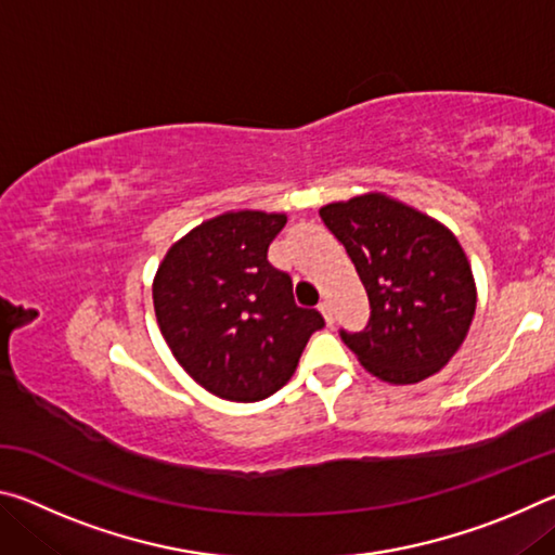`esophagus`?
I'll return each mask as SVG.
<instances>
[{
    "mask_svg": "<svg viewBox=\"0 0 555 555\" xmlns=\"http://www.w3.org/2000/svg\"><path fill=\"white\" fill-rule=\"evenodd\" d=\"M318 311L323 313V318H325V323H327V325H333V306H331V300H323V304L318 306Z\"/></svg>",
    "mask_w": 555,
    "mask_h": 555,
    "instance_id": "1",
    "label": "esophagus"
}]
</instances>
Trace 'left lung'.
Returning <instances> with one entry per match:
<instances>
[{"label":"left lung","mask_w":555,"mask_h":555,"mask_svg":"<svg viewBox=\"0 0 555 555\" xmlns=\"http://www.w3.org/2000/svg\"><path fill=\"white\" fill-rule=\"evenodd\" d=\"M321 218L347 249L372 308L367 327L343 331V343L387 384L434 377L460 350L477 306L455 234L384 193L327 203Z\"/></svg>","instance_id":"8db88e82"}]
</instances>
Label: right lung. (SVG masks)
<instances>
[{"mask_svg":"<svg viewBox=\"0 0 555 555\" xmlns=\"http://www.w3.org/2000/svg\"><path fill=\"white\" fill-rule=\"evenodd\" d=\"M284 212L230 210L171 244L154 276V311L176 362L205 391L261 401L294 377L300 352L325 325L294 300L291 276L267 249Z\"/></svg>","mask_w":555,"mask_h":555,"instance_id":"add662e5","label":"right lung"}]
</instances>
